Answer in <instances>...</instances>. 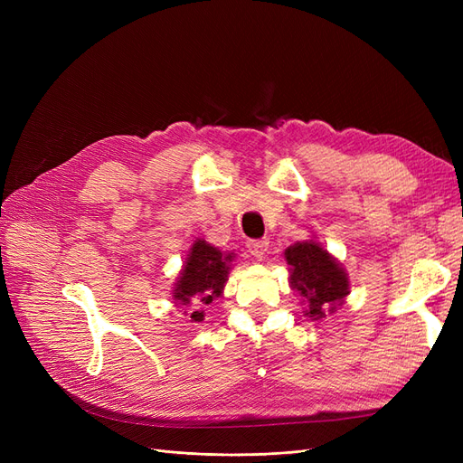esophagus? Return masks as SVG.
<instances>
[{"instance_id":"1","label":"esophagus","mask_w":463,"mask_h":463,"mask_svg":"<svg viewBox=\"0 0 463 463\" xmlns=\"http://www.w3.org/2000/svg\"><path fill=\"white\" fill-rule=\"evenodd\" d=\"M247 249L250 255H255L257 259H262L266 250H269V240H249Z\"/></svg>"}]
</instances>
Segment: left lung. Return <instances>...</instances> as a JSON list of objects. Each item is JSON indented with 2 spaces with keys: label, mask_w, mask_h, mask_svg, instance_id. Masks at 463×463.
<instances>
[{
  "label": "left lung",
  "mask_w": 463,
  "mask_h": 463,
  "mask_svg": "<svg viewBox=\"0 0 463 463\" xmlns=\"http://www.w3.org/2000/svg\"><path fill=\"white\" fill-rule=\"evenodd\" d=\"M286 260L291 266V288L309 303V317L322 318L328 305L342 301L349 293L345 272L318 243L305 241L288 247Z\"/></svg>",
  "instance_id": "1"
}]
</instances>
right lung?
Here are the masks:
<instances>
[{"label": "right lung", "mask_w": 463, "mask_h": 463, "mask_svg": "<svg viewBox=\"0 0 463 463\" xmlns=\"http://www.w3.org/2000/svg\"><path fill=\"white\" fill-rule=\"evenodd\" d=\"M232 262V255H222L220 250L206 241H197L193 245L191 253L185 260L184 272L179 276L175 291V299L181 303H189L191 298L201 301L203 305L213 303V299L220 298V293L228 282V270ZM201 311H193V322L203 320Z\"/></svg>", "instance_id": "obj_1"}]
</instances>
